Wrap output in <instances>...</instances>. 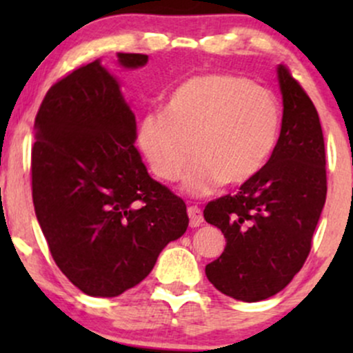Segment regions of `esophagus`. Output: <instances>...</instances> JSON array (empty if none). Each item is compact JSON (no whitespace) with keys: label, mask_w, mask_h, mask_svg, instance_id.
<instances>
[{"label":"esophagus","mask_w":353,"mask_h":353,"mask_svg":"<svg viewBox=\"0 0 353 353\" xmlns=\"http://www.w3.org/2000/svg\"><path fill=\"white\" fill-rule=\"evenodd\" d=\"M188 216H189L190 228H199V225L202 224V221H204V216H202V209L197 208V205H189Z\"/></svg>","instance_id":"1"}]
</instances>
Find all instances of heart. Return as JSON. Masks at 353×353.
<instances>
[{
    "label": "heart",
    "instance_id": "1",
    "mask_svg": "<svg viewBox=\"0 0 353 353\" xmlns=\"http://www.w3.org/2000/svg\"><path fill=\"white\" fill-rule=\"evenodd\" d=\"M279 129L281 109L267 89L241 76L202 74L176 88L164 112L145 114L137 139L164 181L179 179L194 156L184 185L202 196L257 176L272 156Z\"/></svg>",
    "mask_w": 353,
    "mask_h": 353
}]
</instances>
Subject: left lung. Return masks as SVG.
<instances>
[{
  "mask_svg": "<svg viewBox=\"0 0 353 353\" xmlns=\"http://www.w3.org/2000/svg\"><path fill=\"white\" fill-rule=\"evenodd\" d=\"M281 136L262 171L234 196L210 201L204 219L225 249L205 265L217 290L242 302L281 292L309 257L327 197L325 144L314 103L287 66H279Z\"/></svg>",
  "mask_w": 353,
  "mask_h": 353,
  "instance_id": "obj_1",
  "label": "left lung"
}]
</instances>
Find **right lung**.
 Masks as SVG:
<instances>
[{
	"mask_svg": "<svg viewBox=\"0 0 353 353\" xmlns=\"http://www.w3.org/2000/svg\"><path fill=\"white\" fill-rule=\"evenodd\" d=\"M117 58L124 68L148 63L136 52ZM34 131L33 202L56 265L92 297L137 285L189 217L141 161L136 117L117 81L99 61L71 71L46 92Z\"/></svg>",
	"mask_w": 353,
	"mask_h": 353,
	"instance_id": "1",
	"label": "right lung"
}]
</instances>
